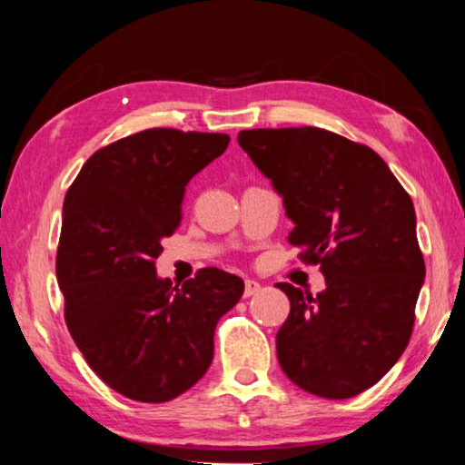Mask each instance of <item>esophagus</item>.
<instances>
[{
    "instance_id": "1",
    "label": "esophagus",
    "mask_w": 465,
    "mask_h": 465,
    "mask_svg": "<svg viewBox=\"0 0 465 465\" xmlns=\"http://www.w3.org/2000/svg\"><path fill=\"white\" fill-rule=\"evenodd\" d=\"M261 292V283L254 280H246L244 282V299H251V296Z\"/></svg>"
}]
</instances>
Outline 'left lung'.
<instances>
[{"label":"left lung","instance_id":"8db88e82","mask_svg":"<svg viewBox=\"0 0 465 465\" xmlns=\"http://www.w3.org/2000/svg\"><path fill=\"white\" fill-rule=\"evenodd\" d=\"M238 143L282 193L299 259L325 275L317 296L277 283L290 299L277 361L302 391L355 397L413 331L426 265L410 193L371 148L320 127L246 129Z\"/></svg>","mask_w":465,"mask_h":465}]
</instances>
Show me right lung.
<instances>
[{"instance_id":"add662e5","label":"right lung","mask_w":465,"mask_h":465,"mask_svg":"<svg viewBox=\"0 0 465 465\" xmlns=\"http://www.w3.org/2000/svg\"><path fill=\"white\" fill-rule=\"evenodd\" d=\"M227 143L225 134L145 129L94 152L66 192L55 256L66 328L123 397L164 403L196 384L217 322L244 292L217 267L182 288L154 267L163 238L182 223L185 185Z\"/></svg>"}]
</instances>
